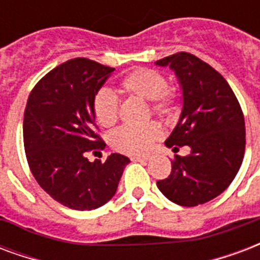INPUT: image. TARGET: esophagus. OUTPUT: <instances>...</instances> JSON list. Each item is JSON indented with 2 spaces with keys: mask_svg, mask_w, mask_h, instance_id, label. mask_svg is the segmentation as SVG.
Instances as JSON below:
<instances>
[{
  "mask_svg": "<svg viewBox=\"0 0 260 260\" xmlns=\"http://www.w3.org/2000/svg\"><path fill=\"white\" fill-rule=\"evenodd\" d=\"M133 161H148V160H151V156H134L132 157Z\"/></svg>",
  "mask_w": 260,
  "mask_h": 260,
  "instance_id": "1",
  "label": "esophagus"
}]
</instances>
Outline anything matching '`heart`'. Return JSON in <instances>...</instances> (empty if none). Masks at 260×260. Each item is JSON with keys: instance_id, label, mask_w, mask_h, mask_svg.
I'll use <instances>...</instances> for the list:
<instances>
[{"instance_id": "heart-1", "label": "heart", "mask_w": 260, "mask_h": 260, "mask_svg": "<svg viewBox=\"0 0 260 260\" xmlns=\"http://www.w3.org/2000/svg\"><path fill=\"white\" fill-rule=\"evenodd\" d=\"M122 91L152 101V111L157 115H169L175 101L174 91L167 87V79L161 72L152 68H138L123 78ZM95 120L103 127H111L118 120V100L109 90H100L93 101ZM159 126L149 123L140 127H122L111 136L115 149L127 155H141L160 137Z\"/></svg>"}]
</instances>
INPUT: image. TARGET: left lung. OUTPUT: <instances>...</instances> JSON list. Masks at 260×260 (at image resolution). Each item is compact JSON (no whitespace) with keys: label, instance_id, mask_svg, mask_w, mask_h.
<instances>
[{"label":"left lung","instance_id":"left-lung-1","mask_svg":"<svg viewBox=\"0 0 260 260\" xmlns=\"http://www.w3.org/2000/svg\"><path fill=\"white\" fill-rule=\"evenodd\" d=\"M155 64L173 70L182 91L181 115L166 146L190 148L189 155H175L171 174L157 188L178 206L204 204L229 186L243 163V111L225 78L196 56L179 52Z\"/></svg>","mask_w":260,"mask_h":260}]
</instances>
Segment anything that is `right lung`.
Segmentation results:
<instances>
[{
    "label": "right lung",
    "mask_w": 260,
    "mask_h": 260,
    "mask_svg": "<svg viewBox=\"0 0 260 260\" xmlns=\"http://www.w3.org/2000/svg\"><path fill=\"white\" fill-rule=\"evenodd\" d=\"M114 71L89 58H72L48 72L27 100L23 140L31 173L49 196L72 210L90 211L109 202L130 163L119 153L104 163L85 157L103 144L93 101Z\"/></svg>",
    "instance_id": "obj_1"
}]
</instances>
